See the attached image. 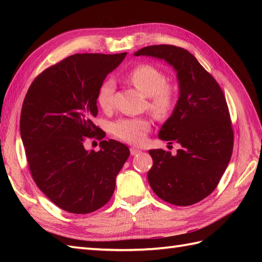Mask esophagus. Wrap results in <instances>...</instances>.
I'll return each instance as SVG.
<instances>
[{"instance_id": "34e87169", "label": "esophagus", "mask_w": 262, "mask_h": 262, "mask_svg": "<svg viewBox=\"0 0 262 262\" xmlns=\"http://www.w3.org/2000/svg\"><path fill=\"white\" fill-rule=\"evenodd\" d=\"M142 151L140 148H137V147H130V154L132 155H136V154H138V153H141Z\"/></svg>"}]
</instances>
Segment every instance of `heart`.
Returning <instances> with one entry per match:
<instances>
[{"mask_svg":"<svg viewBox=\"0 0 262 262\" xmlns=\"http://www.w3.org/2000/svg\"><path fill=\"white\" fill-rule=\"evenodd\" d=\"M127 80L148 98L147 108L155 117L166 118L173 111L178 99L177 91L173 85L166 83V75L162 71L152 65H140L128 73ZM115 88L113 80H105L100 86L97 101L102 110L107 111L113 107ZM149 128L151 121L147 118H121L114 122L111 132L121 141L140 144Z\"/></svg>","mask_w":262,"mask_h":262,"instance_id":"heart-1","label":"heart"}]
</instances>
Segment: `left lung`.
<instances>
[{
	"label": "left lung",
	"mask_w": 262,
	"mask_h": 262,
	"mask_svg": "<svg viewBox=\"0 0 262 262\" xmlns=\"http://www.w3.org/2000/svg\"><path fill=\"white\" fill-rule=\"evenodd\" d=\"M134 55L165 60L177 72L179 83V98L159 138L176 141L181 148L176 155L149 149V186L166 203L196 204L214 191L231 160L234 134L224 93L187 49L154 45Z\"/></svg>",
	"instance_id": "8db88e82"
}]
</instances>
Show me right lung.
Instances as JSON below:
<instances>
[{
    "label": "right lung",
    "instance_id": "obj_1",
    "mask_svg": "<svg viewBox=\"0 0 262 262\" xmlns=\"http://www.w3.org/2000/svg\"><path fill=\"white\" fill-rule=\"evenodd\" d=\"M126 54L72 55L39 74L24 100L20 133L32 179L70 213H92L107 204L129 157L125 144L102 141L105 134L92 121L99 89ZM85 137L102 140L99 152L86 151Z\"/></svg>",
    "mask_w": 262,
    "mask_h": 262
}]
</instances>
